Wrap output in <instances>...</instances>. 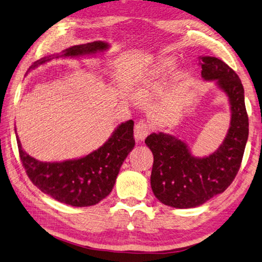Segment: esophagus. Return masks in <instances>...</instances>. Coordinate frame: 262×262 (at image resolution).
<instances>
[{"mask_svg": "<svg viewBox=\"0 0 262 262\" xmlns=\"http://www.w3.org/2000/svg\"><path fill=\"white\" fill-rule=\"evenodd\" d=\"M150 133V127L145 121L139 120L135 125V129H134V136L137 142H143L146 136Z\"/></svg>", "mask_w": 262, "mask_h": 262, "instance_id": "obj_1", "label": "esophagus"}]
</instances>
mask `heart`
Returning a JSON list of instances; mask_svg holds the SVG:
<instances>
[{"mask_svg":"<svg viewBox=\"0 0 262 262\" xmlns=\"http://www.w3.org/2000/svg\"><path fill=\"white\" fill-rule=\"evenodd\" d=\"M174 62L175 61L172 57H163L159 59L149 71V78H157L166 74L173 68Z\"/></svg>","mask_w":262,"mask_h":262,"instance_id":"1","label":"heart"}]
</instances>
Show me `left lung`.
I'll return each mask as SVG.
<instances>
[{
	"label": "left lung",
	"mask_w": 262,
	"mask_h": 262,
	"mask_svg": "<svg viewBox=\"0 0 262 262\" xmlns=\"http://www.w3.org/2000/svg\"><path fill=\"white\" fill-rule=\"evenodd\" d=\"M201 75L229 97L230 128L220 147L211 155L194 157L181 139L153 133L145 139L154 155L150 185L163 204L178 209L195 208L224 192L239 172L249 135L245 89L235 71L215 57H201Z\"/></svg>",
	"instance_id": "obj_1"
}]
</instances>
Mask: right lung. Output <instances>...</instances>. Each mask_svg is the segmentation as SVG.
<instances>
[{
	"mask_svg": "<svg viewBox=\"0 0 262 262\" xmlns=\"http://www.w3.org/2000/svg\"><path fill=\"white\" fill-rule=\"evenodd\" d=\"M108 47V43L101 41L74 46L66 49L60 56L53 54L38 60L30 69L50 61L52 58L95 54L107 50ZM16 141L22 165L32 183L59 202L80 208L99 203L112 192L121 164L135 146L132 119L121 123L101 147L78 160L40 162L22 149L19 138Z\"/></svg>",
	"mask_w": 262,
	"mask_h": 262,
	"instance_id": "add662e5",
	"label": "right lung"
}]
</instances>
